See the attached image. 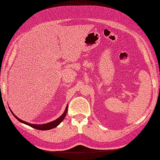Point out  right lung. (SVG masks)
Here are the masks:
<instances>
[{"label": "right lung", "instance_id": "obj_1", "mask_svg": "<svg viewBox=\"0 0 160 160\" xmlns=\"http://www.w3.org/2000/svg\"><path fill=\"white\" fill-rule=\"evenodd\" d=\"M12 112V110H11ZM67 112H68V106L66 107V110H65L64 113L59 118H58L57 119L55 120V121L54 122H50V123H45V124H42V125H37V124H32V123H28L26 122H24L22 121V120L20 119L19 118H18L17 117H16L14 113H13L12 112V113L13 114V115H14L16 119H17L19 122H21L22 123H25V124H27L28 126H30L31 127H32V128H34L35 129H37V130H50V129H52V128H55V127H57L59 123L63 121V119L65 118V117H66V114H67Z\"/></svg>", "mask_w": 160, "mask_h": 160}]
</instances>
